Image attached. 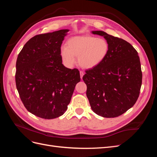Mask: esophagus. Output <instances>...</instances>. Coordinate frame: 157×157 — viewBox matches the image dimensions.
I'll list each match as a JSON object with an SVG mask.
<instances>
[{
  "label": "esophagus",
  "instance_id": "1",
  "mask_svg": "<svg viewBox=\"0 0 157 157\" xmlns=\"http://www.w3.org/2000/svg\"><path fill=\"white\" fill-rule=\"evenodd\" d=\"M84 72L83 71H80V78H81V79L82 78V77H83V76H84Z\"/></svg>",
  "mask_w": 157,
  "mask_h": 157
}]
</instances>
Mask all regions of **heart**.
Instances as JSON below:
<instances>
[{"mask_svg": "<svg viewBox=\"0 0 157 157\" xmlns=\"http://www.w3.org/2000/svg\"><path fill=\"white\" fill-rule=\"evenodd\" d=\"M109 50V43L105 39L90 35H78L67 40L66 46L61 47L60 54L67 67H73L76 62L75 57H78L80 67L91 69L103 62Z\"/></svg>", "mask_w": 157, "mask_h": 157, "instance_id": "obj_1", "label": "heart"}]
</instances>
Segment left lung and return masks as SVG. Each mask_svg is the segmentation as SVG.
<instances>
[{
	"label": "left lung",
	"mask_w": 157,
	"mask_h": 157,
	"mask_svg": "<svg viewBox=\"0 0 157 157\" xmlns=\"http://www.w3.org/2000/svg\"><path fill=\"white\" fill-rule=\"evenodd\" d=\"M92 33L103 36L109 50L103 62L83 76L86 96L98 115L117 117L134 106L139 97L142 82L140 57L126 40L102 31Z\"/></svg>",
	"instance_id": "8db88e82"
}]
</instances>
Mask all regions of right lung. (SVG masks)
<instances>
[{"label": "right lung", "mask_w": 157, "mask_h": 157, "mask_svg": "<svg viewBox=\"0 0 157 157\" xmlns=\"http://www.w3.org/2000/svg\"><path fill=\"white\" fill-rule=\"evenodd\" d=\"M69 31L61 29L33 36L17 56L18 93L27 111L42 118L63 115L80 80L77 69L67 68L62 63L61 46Z\"/></svg>", "instance_id": "right-lung-1"}]
</instances>
